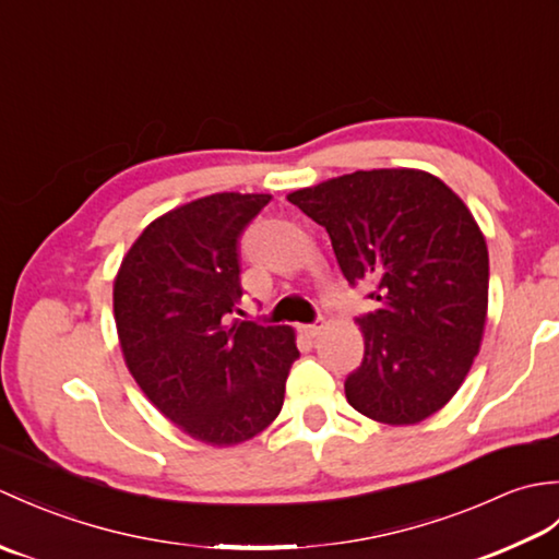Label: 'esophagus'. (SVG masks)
<instances>
[{"instance_id":"34e87169","label":"esophagus","mask_w":559,"mask_h":559,"mask_svg":"<svg viewBox=\"0 0 559 559\" xmlns=\"http://www.w3.org/2000/svg\"><path fill=\"white\" fill-rule=\"evenodd\" d=\"M322 329H324V319H317V322H312V324H302L300 326V331H302L307 338L319 336V334H322Z\"/></svg>"}]
</instances>
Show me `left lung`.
Returning <instances> with one entry per match:
<instances>
[{
  "mask_svg": "<svg viewBox=\"0 0 559 559\" xmlns=\"http://www.w3.org/2000/svg\"><path fill=\"white\" fill-rule=\"evenodd\" d=\"M324 225L350 286L374 312L355 319L365 358L346 379L350 406L386 425L430 418L456 394L488 314V245L439 177L358 170L288 194Z\"/></svg>",
  "mask_w": 559,
  "mask_h": 559,
  "instance_id": "1",
  "label": "left lung"
}]
</instances>
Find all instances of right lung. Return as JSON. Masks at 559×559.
<instances>
[{"label":"right lung","mask_w":559,"mask_h":559,"mask_svg":"<svg viewBox=\"0 0 559 559\" xmlns=\"http://www.w3.org/2000/svg\"><path fill=\"white\" fill-rule=\"evenodd\" d=\"M271 194L223 192L153 221L122 259L112 305L141 391L189 437L233 447L269 427L300 358L290 326L240 322L237 242Z\"/></svg>","instance_id":"obj_1"}]
</instances>
